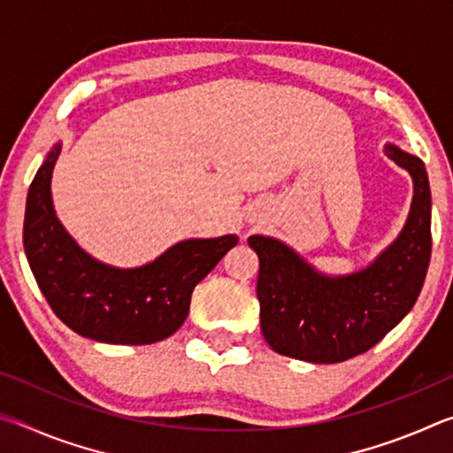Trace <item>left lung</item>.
Returning <instances> with one entry per match:
<instances>
[{"label": "left lung", "instance_id": "8db88e82", "mask_svg": "<svg viewBox=\"0 0 453 453\" xmlns=\"http://www.w3.org/2000/svg\"><path fill=\"white\" fill-rule=\"evenodd\" d=\"M383 151L410 173L411 208L400 235L362 270L329 275L275 237H248L259 257V324L278 354L311 364L346 362L381 342L416 303L432 256L427 172L394 143Z\"/></svg>", "mask_w": 453, "mask_h": 453}]
</instances>
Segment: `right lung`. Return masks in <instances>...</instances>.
<instances>
[{
	"label": "right lung",
	"mask_w": 453,
	"mask_h": 453,
	"mask_svg": "<svg viewBox=\"0 0 453 453\" xmlns=\"http://www.w3.org/2000/svg\"><path fill=\"white\" fill-rule=\"evenodd\" d=\"M61 153L53 143L29 186L24 248L34 278L56 316L75 334L113 346H148L178 332L191 291L240 237H191L137 267L89 256L56 216L51 175Z\"/></svg>",
	"instance_id": "right-lung-1"
}]
</instances>
